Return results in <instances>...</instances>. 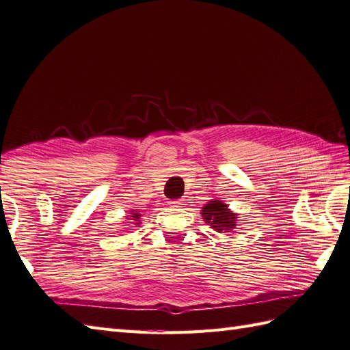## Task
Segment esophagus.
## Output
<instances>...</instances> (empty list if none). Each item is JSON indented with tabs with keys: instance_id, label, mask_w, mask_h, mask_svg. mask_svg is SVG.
Masks as SVG:
<instances>
[{
	"instance_id": "obj_1",
	"label": "esophagus",
	"mask_w": 350,
	"mask_h": 350,
	"mask_svg": "<svg viewBox=\"0 0 350 350\" xmlns=\"http://www.w3.org/2000/svg\"><path fill=\"white\" fill-rule=\"evenodd\" d=\"M185 200H176V201H172V205L173 207H180V205H183Z\"/></svg>"
}]
</instances>
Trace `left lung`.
Returning a JSON list of instances; mask_svg holds the SVG:
<instances>
[{
    "mask_svg": "<svg viewBox=\"0 0 350 350\" xmlns=\"http://www.w3.org/2000/svg\"><path fill=\"white\" fill-rule=\"evenodd\" d=\"M201 217L207 225L219 234L234 232L237 228L238 214L229 208V205L220 200H211L204 204L201 210Z\"/></svg>",
    "mask_w": 350,
    "mask_h": 350,
    "instance_id": "1",
    "label": "left lung"
}]
</instances>
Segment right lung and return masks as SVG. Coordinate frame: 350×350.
Segmentation results:
<instances>
[{
	"mask_svg": "<svg viewBox=\"0 0 350 350\" xmlns=\"http://www.w3.org/2000/svg\"><path fill=\"white\" fill-rule=\"evenodd\" d=\"M140 217H142V214L136 210H133V211H130V216L127 217V220H131L130 223H133V225H136V228H139V225L142 223Z\"/></svg>",
	"mask_w": 350,
	"mask_h": 350,
	"instance_id": "obj_1",
	"label": "right lung"
}]
</instances>
